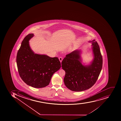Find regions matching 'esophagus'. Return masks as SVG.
I'll return each instance as SVG.
<instances>
[{
    "label": "esophagus",
    "instance_id": "34e87169",
    "mask_svg": "<svg viewBox=\"0 0 121 121\" xmlns=\"http://www.w3.org/2000/svg\"><path fill=\"white\" fill-rule=\"evenodd\" d=\"M59 60L60 61V62L61 63V62H62V60H63V58L61 57H59Z\"/></svg>",
    "mask_w": 121,
    "mask_h": 121
}]
</instances>
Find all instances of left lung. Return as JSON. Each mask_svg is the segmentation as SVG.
Listing matches in <instances>:
<instances>
[{
	"label": "left lung",
	"instance_id": "obj_1",
	"mask_svg": "<svg viewBox=\"0 0 121 121\" xmlns=\"http://www.w3.org/2000/svg\"><path fill=\"white\" fill-rule=\"evenodd\" d=\"M92 43L94 59L90 65L82 63L81 50H75L66 55L62 61L61 66L66 74L65 85L69 89L80 92L89 89L95 84L102 69L103 58L99 46L95 40Z\"/></svg>",
	"mask_w": 121,
	"mask_h": 121
}]
</instances>
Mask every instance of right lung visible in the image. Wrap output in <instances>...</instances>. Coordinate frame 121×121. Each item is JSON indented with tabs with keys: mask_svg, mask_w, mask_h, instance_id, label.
I'll return each instance as SVG.
<instances>
[{
	"mask_svg": "<svg viewBox=\"0 0 121 121\" xmlns=\"http://www.w3.org/2000/svg\"><path fill=\"white\" fill-rule=\"evenodd\" d=\"M34 36L30 34L24 38L17 52V64L24 82L32 87L43 88L49 85L53 73L61 68V63L58 57L34 53L29 44Z\"/></svg>",
	"mask_w": 121,
	"mask_h": 121,
	"instance_id": "right-lung-1",
	"label": "right lung"
}]
</instances>
